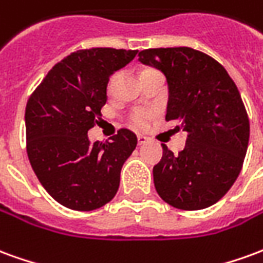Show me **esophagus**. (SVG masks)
Returning <instances> with one entry per match:
<instances>
[{"label":"esophagus","mask_w":263,"mask_h":263,"mask_svg":"<svg viewBox=\"0 0 263 263\" xmlns=\"http://www.w3.org/2000/svg\"><path fill=\"white\" fill-rule=\"evenodd\" d=\"M146 142H148V138L143 135H138V145H145Z\"/></svg>","instance_id":"1"}]
</instances>
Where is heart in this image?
<instances>
[{"mask_svg":"<svg viewBox=\"0 0 263 263\" xmlns=\"http://www.w3.org/2000/svg\"><path fill=\"white\" fill-rule=\"evenodd\" d=\"M145 71H151V70H145ZM145 71H143V73H145ZM115 80H117V74L112 76V77H111V80H109L108 83L109 90H111L112 86H114ZM151 117H152V114L148 112V111H137V112H134V114H132V124H134V126H137V128H145V126L148 125Z\"/></svg>","mask_w":263,"mask_h":263,"instance_id":"heart-1","label":"heart"}]
</instances>
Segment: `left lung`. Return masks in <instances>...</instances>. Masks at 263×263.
Segmentation results:
<instances>
[{
  "mask_svg": "<svg viewBox=\"0 0 263 263\" xmlns=\"http://www.w3.org/2000/svg\"><path fill=\"white\" fill-rule=\"evenodd\" d=\"M138 60L163 73L166 121L189 134L179 155L162 145L155 189L176 209H207L231 189L247 155L249 121L241 94L217 60L192 48L146 49Z\"/></svg>",
  "mask_w": 263,
  "mask_h": 263,
  "instance_id": "left-lung-1",
  "label": "left lung"
}]
</instances>
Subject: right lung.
Returning a JSON list of instances; mask_svg holds the SVG:
<instances>
[{
	"label": "right lung",
	"instance_id": "1",
	"mask_svg": "<svg viewBox=\"0 0 263 263\" xmlns=\"http://www.w3.org/2000/svg\"><path fill=\"white\" fill-rule=\"evenodd\" d=\"M137 53L111 48L74 52L52 67L28 100V158L45 190L67 209H100L118 192L137 135L120 129L109 142H91L87 131L101 117L109 77Z\"/></svg>",
	"mask_w": 263,
	"mask_h": 263
}]
</instances>
